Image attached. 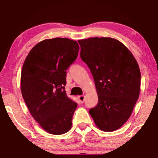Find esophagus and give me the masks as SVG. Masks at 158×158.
Returning a JSON list of instances; mask_svg holds the SVG:
<instances>
[{
    "label": "esophagus",
    "instance_id": "esophagus-1",
    "mask_svg": "<svg viewBox=\"0 0 158 158\" xmlns=\"http://www.w3.org/2000/svg\"><path fill=\"white\" fill-rule=\"evenodd\" d=\"M78 99H79V101L80 102V103H84V100H85V98L84 95H80L78 96Z\"/></svg>",
    "mask_w": 158,
    "mask_h": 158
}]
</instances>
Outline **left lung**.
Returning a JSON list of instances; mask_svg holds the SVG:
<instances>
[{"mask_svg":"<svg viewBox=\"0 0 158 158\" xmlns=\"http://www.w3.org/2000/svg\"><path fill=\"white\" fill-rule=\"evenodd\" d=\"M78 42L80 56L91 72L98 95V105L89 114L99 129L116 130L129 118L139 96V67L116 39L95 37Z\"/></svg>","mask_w":158,"mask_h":158,"instance_id":"left-lung-1","label":"left lung"}]
</instances>
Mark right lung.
I'll list each match as a JSON object with an SVG mask.
<instances>
[{"label":"right lung","instance_id":"obj_1","mask_svg":"<svg viewBox=\"0 0 158 158\" xmlns=\"http://www.w3.org/2000/svg\"><path fill=\"white\" fill-rule=\"evenodd\" d=\"M77 41L56 37L37 43L23 63L21 74L23 98L33 118L52 135L71 129L77 104L66 95V70L77 59Z\"/></svg>","mask_w":158,"mask_h":158}]
</instances>
